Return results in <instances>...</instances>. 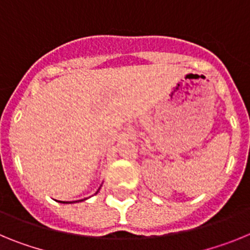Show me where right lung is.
I'll return each instance as SVG.
<instances>
[{
	"instance_id": "1",
	"label": "right lung",
	"mask_w": 250,
	"mask_h": 250,
	"mask_svg": "<svg viewBox=\"0 0 250 250\" xmlns=\"http://www.w3.org/2000/svg\"><path fill=\"white\" fill-rule=\"evenodd\" d=\"M99 191V190H98ZM60 203H63V204H65V202H60Z\"/></svg>"
}]
</instances>
